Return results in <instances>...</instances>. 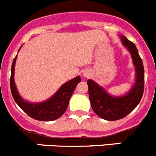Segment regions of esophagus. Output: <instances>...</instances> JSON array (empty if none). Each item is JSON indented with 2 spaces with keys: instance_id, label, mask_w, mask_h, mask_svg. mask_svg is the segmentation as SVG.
Returning <instances> with one entry per match:
<instances>
[{
  "instance_id": "obj_1",
  "label": "esophagus",
  "mask_w": 156,
  "mask_h": 156,
  "mask_svg": "<svg viewBox=\"0 0 156 156\" xmlns=\"http://www.w3.org/2000/svg\"><path fill=\"white\" fill-rule=\"evenodd\" d=\"M90 72L88 70H85L84 72H83V76L85 77V78H89L90 76Z\"/></svg>"
}]
</instances>
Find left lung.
I'll use <instances>...</instances> for the list:
<instances>
[{"instance_id": "8db88e82", "label": "left lung", "mask_w": 156, "mask_h": 156, "mask_svg": "<svg viewBox=\"0 0 156 156\" xmlns=\"http://www.w3.org/2000/svg\"><path fill=\"white\" fill-rule=\"evenodd\" d=\"M123 44L130 52L136 69V81L123 96L113 97L92 80H87L89 99L94 113L104 120H117L127 116L140 102L144 91V67L136 45L125 36H120Z\"/></svg>"}]
</instances>
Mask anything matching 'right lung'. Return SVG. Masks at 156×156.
<instances>
[{"mask_svg": "<svg viewBox=\"0 0 156 156\" xmlns=\"http://www.w3.org/2000/svg\"><path fill=\"white\" fill-rule=\"evenodd\" d=\"M16 57L17 55H16V57L13 58L10 74V90L15 102L28 116L35 120L40 121H52L59 118L66 112L69 106L71 97L77 84L81 82V77L77 76L76 78L65 83L52 98L44 102H28L21 98L15 85L13 75Z\"/></svg>", "mask_w": 156, "mask_h": 156, "instance_id": "1", "label": "right lung"}]
</instances>
